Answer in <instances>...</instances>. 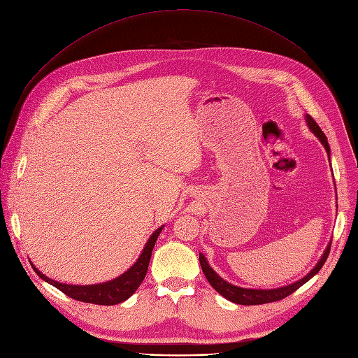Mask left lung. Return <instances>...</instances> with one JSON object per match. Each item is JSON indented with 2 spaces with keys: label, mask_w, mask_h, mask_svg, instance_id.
<instances>
[{
  "label": "left lung",
  "mask_w": 358,
  "mask_h": 358,
  "mask_svg": "<svg viewBox=\"0 0 358 358\" xmlns=\"http://www.w3.org/2000/svg\"><path fill=\"white\" fill-rule=\"evenodd\" d=\"M305 119H306V124H308L309 129L318 137V140L321 142V145L324 146V149H326V152H327L329 159H330V146H329L326 134L321 131V128L318 127V124L313 121V119L309 115H306ZM330 245H331V242L327 245L326 251L322 252V255L318 259V263L315 264V267H313L306 276H303L301 279L296 280V282H292L289 285L272 288V289H255V288H243V287L233 285L230 282H227L225 279H222L218 273L215 272V270L209 266L208 259H206V257L201 252H200L199 258H200V266H201V270H203L206 279L209 280V284L216 291H218L222 297H225L227 300H230L233 303H237V305L252 306V305H264V303L282 300L287 296L292 294V292H294L296 289H299L303 284H306L310 278H313L320 272V268L324 266V263H326V259L330 254Z\"/></svg>",
  "instance_id": "8db88e82"
}]
</instances>
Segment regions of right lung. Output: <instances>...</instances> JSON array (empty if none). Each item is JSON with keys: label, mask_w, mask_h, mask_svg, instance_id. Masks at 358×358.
<instances>
[{"label": "right lung", "mask_w": 358, "mask_h": 358, "mask_svg": "<svg viewBox=\"0 0 358 358\" xmlns=\"http://www.w3.org/2000/svg\"><path fill=\"white\" fill-rule=\"evenodd\" d=\"M164 229V225H161L159 229H157L150 237L148 239L142 254L138 255L137 262L129 267L127 272L122 275H119L117 278L107 280V282L101 284H92V285H71V284H62L58 282V280H53L48 278L46 275H43L40 270L31 264L34 272L43 279L46 280L48 284L53 285L62 291L64 294H67L69 297L85 301V303H94V305H103V306H112L117 305V303H122L127 299L131 297L136 289L140 287V284L143 282V279L146 276L149 262H150V255H152V249L155 246V242L158 239L159 233Z\"/></svg>", "instance_id": "add662e5"}]
</instances>
